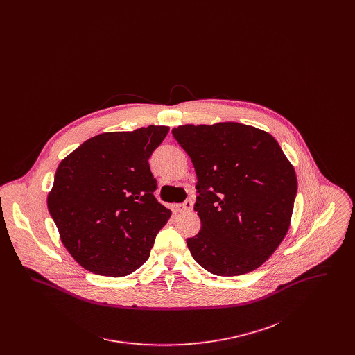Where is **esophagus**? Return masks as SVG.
Here are the masks:
<instances>
[{
    "label": "esophagus",
    "instance_id": "1",
    "mask_svg": "<svg viewBox=\"0 0 355 355\" xmlns=\"http://www.w3.org/2000/svg\"><path fill=\"white\" fill-rule=\"evenodd\" d=\"M177 209H178V211H180V213H187V211H191V209H193V201L189 198V200H186L185 202L178 205V206H177Z\"/></svg>",
    "mask_w": 355,
    "mask_h": 355
}]
</instances>
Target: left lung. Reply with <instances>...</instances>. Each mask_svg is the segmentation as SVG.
<instances>
[{"label": "left lung", "instance_id": "left-lung-1", "mask_svg": "<svg viewBox=\"0 0 355 355\" xmlns=\"http://www.w3.org/2000/svg\"><path fill=\"white\" fill-rule=\"evenodd\" d=\"M197 174L201 230L187 248L205 270L242 275L286 236L297 196L293 165L272 135L238 122L171 130Z\"/></svg>", "mask_w": 355, "mask_h": 355}]
</instances>
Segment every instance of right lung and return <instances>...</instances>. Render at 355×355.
Returning a JSON list of instances; mask_svg holds the SVG:
<instances>
[{
  "instance_id": "right-lung-1",
  "label": "right lung",
  "mask_w": 355,
  "mask_h": 355,
  "mask_svg": "<svg viewBox=\"0 0 355 355\" xmlns=\"http://www.w3.org/2000/svg\"><path fill=\"white\" fill-rule=\"evenodd\" d=\"M168 126L102 133L58 165L48 209L61 241L86 270L123 277L150 255L171 211L157 201L149 157Z\"/></svg>"
}]
</instances>
